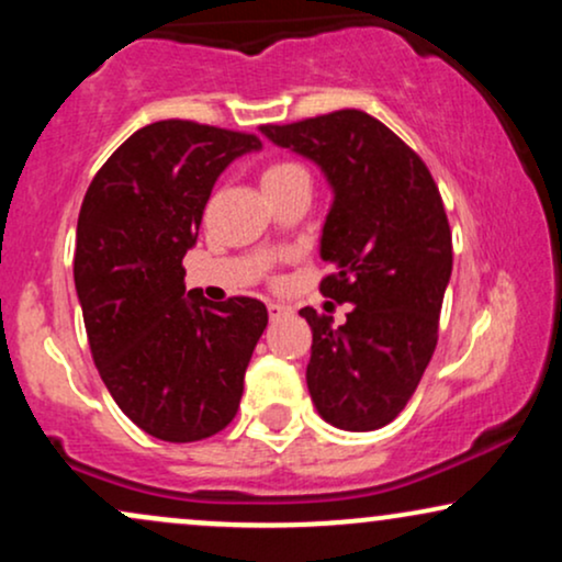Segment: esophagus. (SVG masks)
<instances>
[{
	"instance_id": "esophagus-1",
	"label": "esophagus",
	"mask_w": 562,
	"mask_h": 562,
	"mask_svg": "<svg viewBox=\"0 0 562 562\" xmlns=\"http://www.w3.org/2000/svg\"><path fill=\"white\" fill-rule=\"evenodd\" d=\"M285 314H288L285 303H269V317L280 319V317H285Z\"/></svg>"
}]
</instances>
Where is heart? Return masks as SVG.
<instances>
[{
  "mask_svg": "<svg viewBox=\"0 0 562 562\" xmlns=\"http://www.w3.org/2000/svg\"><path fill=\"white\" fill-rule=\"evenodd\" d=\"M295 177H306V171H303L299 164H293V160H272V164L263 169L261 182L263 190H269V187H280Z\"/></svg>",
  "mask_w": 562,
  "mask_h": 562,
  "instance_id": "1",
  "label": "heart"
}]
</instances>
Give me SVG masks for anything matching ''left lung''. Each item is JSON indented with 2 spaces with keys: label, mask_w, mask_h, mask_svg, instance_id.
<instances>
[{
  "label": "left lung",
  "mask_w": 562,
  "mask_h": 562,
  "mask_svg": "<svg viewBox=\"0 0 562 562\" xmlns=\"http://www.w3.org/2000/svg\"><path fill=\"white\" fill-rule=\"evenodd\" d=\"M261 134L314 160L335 192L319 243L333 274L319 290L353 306L340 327L301 308L312 327V402L335 428H383L412 398L438 344L451 277L441 192L423 158L364 111L267 124Z\"/></svg>",
  "instance_id": "8db88e82"
}]
</instances>
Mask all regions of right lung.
I'll return each mask as SVG.
<instances>
[{"instance_id":"right-lung-1","label":"right lung","mask_w":562,"mask_h":562,"mask_svg":"<svg viewBox=\"0 0 562 562\" xmlns=\"http://www.w3.org/2000/svg\"><path fill=\"white\" fill-rule=\"evenodd\" d=\"M256 134L195 121L134 132L94 173L79 211L74 280L92 359L121 412L145 434L190 443L235 420L269 314L235 295H184L187 250L218 173Z\"/></svg>"}]
</instances>
